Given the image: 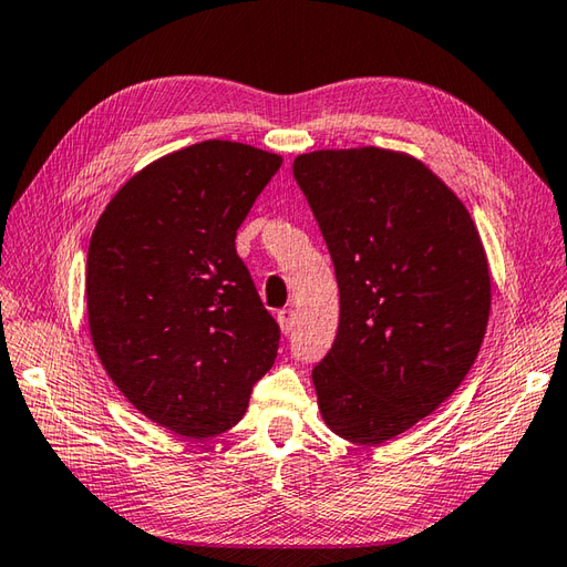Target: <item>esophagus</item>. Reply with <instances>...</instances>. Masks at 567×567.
Segmentation results:
<instances>
[{"instance_id": "34e87169", "label": "esophagus", "mask_w": 567, "mask_h": 567, "mask_svg": "<svg viewBox=\"0 0 567 567\" xmlns=\"http://www.w3.org/2000/svg\"><path fill=\"white\" fill-rule=\"evenodd\" d=\"M278 323H280V331H282L285 336L292 333V331H295V323H297L295 309H282V311L278 313Z\"/></svg>"}]
</instances>
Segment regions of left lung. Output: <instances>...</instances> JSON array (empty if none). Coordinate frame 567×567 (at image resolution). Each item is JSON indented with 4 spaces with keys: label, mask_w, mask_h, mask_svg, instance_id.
<instances>
[{
    "label": "left lung",
    "mask_w": 567,
    "mask_h": 567,
    "mask_svg": "<svg viewBox=\"0 0 567 567\" xmlns=\"http://www.w3.org/2000/svg\"><path fill=\"white\" fill-rule=\"evenodd\" d=\"M292 174L340 289L333 348L311 379L326 425L354 444L411 430L478 358L491 270L464 203L403 152L299 154Z\"/></svg>",
    "instance_id": "obj_1"
}]
</instances>
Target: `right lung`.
Segmentation results:
<instances>
[{
	"label": "right lung",
	"instance_id": "1",
	"mask_svg": "<svg viewBox=\"0 0 567 567\" xmlns=\"http://www.w3.org/2000/svg\"><path fill=\"white\" fill-rule=\"evenodd\" d=\"M282 156L207 140L144 166L105 205L86 256L91 340L123 396L188 440L244 417L280 326L236 229Z\"/></svg>",
	"mask_w": 567,
	"mask_h": 567
}]
</instances>
